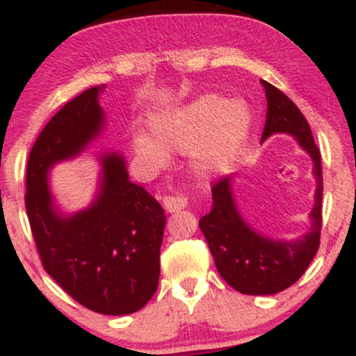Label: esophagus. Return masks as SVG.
<instances>
[{
	"label": "esophagus",
	"mask_w": 356,
	"mask_h": 356,
	"mask_svg": "<svg viewBox=\"0 0 356 356\" xmlns=\"http://www.w3.org/2000/svg\"><path fill=\"white\" fill-rule=\"evenodd\" d=\"M187 206V199L182 195H167L164 197V207L167 212H177Z\"/></svg>",
	"instance_id": "esophagus-1"
}]
</instances>
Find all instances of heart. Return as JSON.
I'll list each match as a JSON object with an SVG mask.
<instances>
[{"label":"heart","mask_w":356,"mask_h":356,"mask_svg":"<svg viewBox=\"0 0 356 356\" xmlns=\"http://www.w3.org/2000/svg\"><path fill=\"white\" fill-rule=\"evenodd\" d=\"M154 138L137 136L134 150L142 161L161 167L167 150L192 152L204 145L202 167L219 174L232 164L251 130V113L244 104L229 105L224 97L209 93L169 115L152 117L149 122Z\"/></svg>","instance_id":"1"}]
</instances>
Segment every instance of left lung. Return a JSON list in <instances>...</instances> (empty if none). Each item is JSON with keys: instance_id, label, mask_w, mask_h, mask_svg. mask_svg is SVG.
<instances>
[{"instance_id": "1", "label": "left lung", "mask_w": 356, "mask_h": 356, "mask_svg": "<svg viewBox=\"0 0 356 356\" xmlns=\"http://www.w3.org/2000/svg\"><path fill=\"white\" fill-rule=\"evenodd\" d=\"M268 100L263 137L288 134L312 157L316 179L314 206L309 212L312 227L293 241L271 239L259 234L244 220L232 192V175L212 186V209L199 220L209 244L219 275L243 295H276L300 280L320 248L323 172L318 150L308 122L300 108L281 90L261 80Z\"/></svg>"}]
</instances>
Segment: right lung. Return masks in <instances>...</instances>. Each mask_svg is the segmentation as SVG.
Returning a JSON list of instances; mask_svg holds the SVG:
<instances>
[{"instance_id":"add662e5","label":"right lung","mask_w":356,"mask_h":356,"mask_svg":"<svg viewBox=\"0 0 356 356\" xmlns=\"http://www.w3.org/2000/svg\"><path fill=\"white\" fill-rule=\"evenodd\" d=\"M105 85L63 105L36 138L26 167V214L44 271L95 313H136L154 296L165 227L162 206L129 179L124 155L102 154L99 191L88 207L61 214L48 172L100 136Z\"/></svg>"}]
</instances>
